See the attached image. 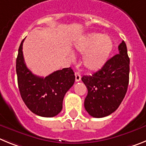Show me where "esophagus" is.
Here are the masks:
<instances>
[{
	"instance_id": "esophagus-1",
	"label": "esophagus",
	"mask_w": 146,
	"mask_h": 146,
	"mask_svg": "<svg viewBox=\"0 0 146 146\" xmlns=\"http://www.w3.org/2000/svg\"><path fill=\"white\" fill-rule=\"evenodd\" d=\"M81 80V75L80 74V72H75V80L76 82H79Z\"/></svg>"
}]
</instances>
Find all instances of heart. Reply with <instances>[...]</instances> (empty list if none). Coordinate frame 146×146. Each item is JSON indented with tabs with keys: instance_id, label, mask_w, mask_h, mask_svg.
Here are the masks:
<instances>
[{
	"instance_id": "1",
	"label": "heart",
	"mask_w": 146,
	"mask_h": 146,
	"mask_svg": "<svg viewBox=\"0 0 146 146\" xmlns=\"http://www.w3.org/2000/svg\"><path fill=\"white\" fill-rule=\"evenodd\" d=\"M113 44L108 36L99 33H90L76 43L78 52L85 53L83 64L87 69L96 71L108 60L113 50Z\"/></svg>"
}]
</instances>
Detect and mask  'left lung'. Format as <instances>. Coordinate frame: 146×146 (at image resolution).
Here are the masks:
<instances>
[{"mask_svg": "<svg viewBox=\"0 0 146 146\" xmlns=\"http://www.w3.org/2000/svg\"><path fill=\"white\" fill-rule=\"evenodd\" d=\"M118 52L92 75L82 77L88 89L85 109L94 118H103L115 111L127 91L129 58L124 41L118 46Z\"/></svg>", "mask_w": 146, "mask_h": 146, "instance_id": "8db88e82", "label": "left lung"}]
</instances>
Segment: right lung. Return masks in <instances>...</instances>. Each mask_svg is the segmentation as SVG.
<instances>
[{"label":"right lung","instance_id":"1","mask_svg":"<svg viewBox=\"0 0 146 146\" xmlns=\"http://www.w3.org/2000/svg\"><path fill=\"white\" fill-rule=\"evenodd\" d=\"M22 41L18 50L16 72L18 87L25 105L34 114L42 117H54L63 108L66 93L74 83L75 76L71 67L54 72L45 77L32 73L25 65Z\"/></svg>","mask_w":146,"mask_h":146}]
</instances>
